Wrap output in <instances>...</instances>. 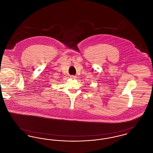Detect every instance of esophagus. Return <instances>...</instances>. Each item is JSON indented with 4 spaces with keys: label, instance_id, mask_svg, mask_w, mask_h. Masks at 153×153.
Wrapping results in <instances>:
<instances>
[{
    "label": "esophagus",
    "instance_id": "34e87169",
    "mask_svg": "<svg viewBox=\"0 0 153 153\" xmlns=\"http://www.w3.org/2000/svg\"><path fill=\"white\" fill-rule=\"evenodd\" d=\"M71 77L72 79H76V76L72 75V76H71Z\"/></svg>",
    "mask_w": 153,
    "mask_h": 153
}]
</instances>
